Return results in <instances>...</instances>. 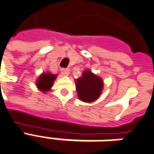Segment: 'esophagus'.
<instances>
[{"label": "esophagus", "instance_id": "esophagus-1", "mask_svg": "<svg viewBox=\"0 0 154 154\" xmlns=\"http://www.w3.org/2000/svg\"><path fill=\"white\" fill-rule=\"evenodd\" d=\"M61 73L63 75L67 76V75H69V70L68 69H61Z\"/></svg>", "mask_w": 154, "mask_h": 154}]
</instances>
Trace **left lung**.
I'll return each instance as SVG.
<instances>
[{"instance_id": "1", "label": "left lung", "mask_w": 154, "mask_h": 154, "mask_svg": "<svg viewBox=\"0 0 154 154\" xmlns=\"http://www.w3.org/2000/svg\"><path fill=\"white\" fill-rule=\"evenodd\" d=\"M77 94L79 100L85 103H92L100 98L103 91V81L102 78L86 69L82 75L75 80Z\"/></svg>"}]
</instances>
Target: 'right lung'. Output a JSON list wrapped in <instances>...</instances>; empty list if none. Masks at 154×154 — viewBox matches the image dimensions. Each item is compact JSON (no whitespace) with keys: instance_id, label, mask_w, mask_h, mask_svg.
<instances>
[{"instance_id":"right-lung-1","label":"right lung","mask_w":154,"mask_h":154,"mask_svg":"<svg viewBox=\"0 0 154 154\" xmlns=\"http://www.w3.org/2000/svg\"><path fill=\"white\" fill-rule=\"evenodd\" d=\"M57 78V75L52 74L51 72L46 71L40 74L35 82L37 89L42 93L50 91L53 86L54 81Z\"/></svg>"}]
</instances>
